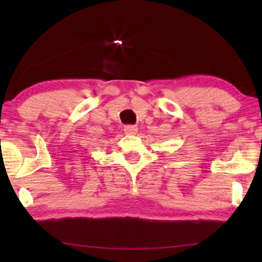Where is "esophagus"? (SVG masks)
<instances>
[{"label": "esophagus", "mask_w": 262, "mask_h": 262, "mask_svg": "<svg viewBox=\"0 0 262 262\" xmlns=\"http://www.w3.org/2000/svg\"><path fill=\"white\" fill-rule=\"evenodd\" d=\"M123 130H125V133H126V134H128V135H135L136 133H137V128L135 126L128 125V126H125V128H123Z\"/></svg>", "instance_id": "esophagus-1"}]
</instances>
